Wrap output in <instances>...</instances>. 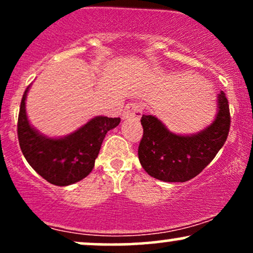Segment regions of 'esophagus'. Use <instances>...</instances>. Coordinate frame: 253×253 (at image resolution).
I'll return each mask as SVG.
<instances>
[{"instance_id":"obj_1","label":"esophagus","mask_w":253,"mask_h":253,"mask_svg":"<svg viewBox=\"0 0 253 253\" xmlns=\"http://www.w3.org/2000/svg\"><path fill=\"white\" fill-rule=\"evenodd\" d=\"M143 110H144V108L140 103H135V102L127 103L126 106H125V109L123 112V118L138 120V119L141 118Z\"/></svg>"}]
</instances>
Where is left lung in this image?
Instances as JSON below:
<instances>
[{
	"mask_svg": "<svg viewBox=\"0 0 253 253\" xmlns=\"http://www.w3.org/2000/svg\"><path fill=\"white\" fill-rule=\"evenodd\" d=\"M217 106L214 123L194 135L173 134L156 117L143 115L144 133L138 156L144 170L164 182H187L199 175L228 136L231 115L223 91L217 96Z\"/></svg>",
	"mask_w": 253,
	"mask_h": 253,
	"instance_id": "1",
	"label": "left lung"
}]
</instances>
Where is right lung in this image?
I'll return each mask as SVG.
<instances>
[{
  "instance_id": "right-lung-1",
  "label": "right lung",
  "mask_w": 253,
  "mask_h": 253,
  "mask_svg": "<svg viewBox=\"0 0 253 253\" xmlns=\"http://www.w3.org/2000/svg\"><path fill=\"white\" fill-rule=\"evenodd\" d=\"M28 88L17 119V138L26 161L51 184L64 187L81 181L91 172L104 136L120 124V118L96 117L65 138H46L27 120L25 100Z\"/></svg>"
}]
</instances>
